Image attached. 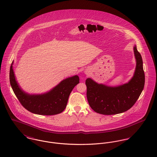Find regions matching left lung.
Returning a JSON list of instances; mask_svg holds the SVG:
<instances>
[{
  "label": "left lung",
  "instance_id": "1",
  "mask_svg": "<svg viewBox=\"0 0 157 157\" xmlns=\"http://www.w3.org/2000/svg\"><path fill=\"white\" fill-rule=\"evenodd\" d=\"M136 62L134 75L131 80L115 87L98 84L91 78L86 80L87 99L95 112L113 115L127 111L134 105L144 86L145 75L141 54L134 47Z\"/></svg>",
  "mask_w": 157,
  "mask_h": 157
}]
</instances>
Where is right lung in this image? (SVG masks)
<instances>
[{
	"mask_svg": "<svg viewBox=\"0 0 157 157\" xmlns=\"http://www.w3.org/2000/svg\"><path fill=\"white\" fill-rule=\"evenodd\" d=\"M13 63V61L10 70V84L16 96L26 109L36 114L44 115H56L65 110L71 91L79 83L78 75L63 80L45 94L30 95L25 93L19 86L15 78Z\"/></svg>",
	"mask_w": 157,
	"mask_h": 157,
	"instance_id": "1",
	"label": "right lung"
}]
</instances>
